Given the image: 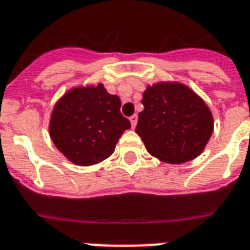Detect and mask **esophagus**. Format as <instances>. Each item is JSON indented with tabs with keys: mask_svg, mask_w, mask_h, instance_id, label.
<instances>
[{
	"mask_svg": "<svg viewBox=\"0 0 250 250\" xmlns=\"http://www.w3.org/2000/svg\"><path fill=\"white\" fill-rule=\"evenodd\" d=\"M129 122H131V125H132V128H135V127H136V125H137V115H136V114L129 118Z\"/></svg>",
	"mask_w": 250,
	"mask_h": 250,
	"instance_id": "esophagus-1",
	"label": "esophagus"
}]
</instances>
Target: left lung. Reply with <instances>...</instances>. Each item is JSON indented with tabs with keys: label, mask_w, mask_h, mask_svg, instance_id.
Returning a JSON list of instances; mask_svg holds the SVG:
<instances>
[{
	"label": "left lung",
	"mask_w": 250,
	"mask_h": 250,
	"mask_svg": "<svg viewBox=\"0 0 250 250\" xmlns=\"http://www.w3.org/2000/svg\"><path fill=\"white\" fill-rule=\"evenodd\" d=\"M136 133L149 154L166 164H184L204 152L214 129L209 106L186 84L161 82L143 93Z\"/></svg>",
	"instance_id": "1"
}]
</instances>
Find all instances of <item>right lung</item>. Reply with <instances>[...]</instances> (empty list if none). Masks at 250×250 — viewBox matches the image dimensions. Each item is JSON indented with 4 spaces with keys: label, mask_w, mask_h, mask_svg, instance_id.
<instances>
[{
    "label": "right lung",
    "mask_w": 250,
    "mask_h": 250,
    "mask_svg": "<svg viewBox=\"0 0 250 250\" xmlns=\"http://www.w3.org/2000/svg\"><path fill=\"white\" fill-rule=\"evenodd\" d=\"M131 123L121 114V98L104 84L68 89L50 115L49 135L57 149L78 166L100 164L115 150Z\"/></svg>",
    "instance_id": "obj_1"
}]
</instances>
